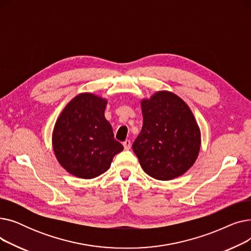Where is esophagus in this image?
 I'll return each instance as SVG.
<instances>
[{
	"label": "esophagus",
	"mask_w": 251,
	"mask_h": 251,
	"mask_svg": "<svg viewBox=\"0 0 251 251\" xmlns=\"http://www.w3.org/2000/svg\"><path fill=\"white\" fill-rule=\"evenodd\" d=\"M123 147H124L125 150H130V148H131V141L129 139H126L123 142Z\"/></svg>",
	"instance_id": "obj_1"
}]
</instances>
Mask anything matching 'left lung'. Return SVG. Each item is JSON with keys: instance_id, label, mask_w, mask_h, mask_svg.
Returning a JSON list of instances; mask_svg holds the SVG:
<instances>
[{"instance_id": "1", "label": "left lung", "mask_w": 251, "mask_h": 251, "mask_svg": "<svg viewBox=\"0 0 251 251\" xmlns=\"http://www.w3.org/2000/svg\"><path fill=\"white\" fill-rule=\"evenodd\" d=\"M143 124L132 144L144 172L157 180H172L194 164L201 131L188 105L170 91L141 101Z\"/></svg>"}]
</instances>
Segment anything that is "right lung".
<instances>
[{
	"label": "right lung",
	"mask_w": 251,
	"mask_h": 251,
	"mask_svg": "<svg viewBox=\"0 0 251 251\" xmlns=\"http://www.w3.org/2000/svg\"><path fill=\"white\" fill-rule=\"evenodd\" d=\"M107 100L92 94L75 97L55 125L52 148L57 160L78 178L91 179L107 171L115 154L123 151L104 118Z\"/></svg>",
	"instance_id": "right-lung-1"
}]
</instances>
